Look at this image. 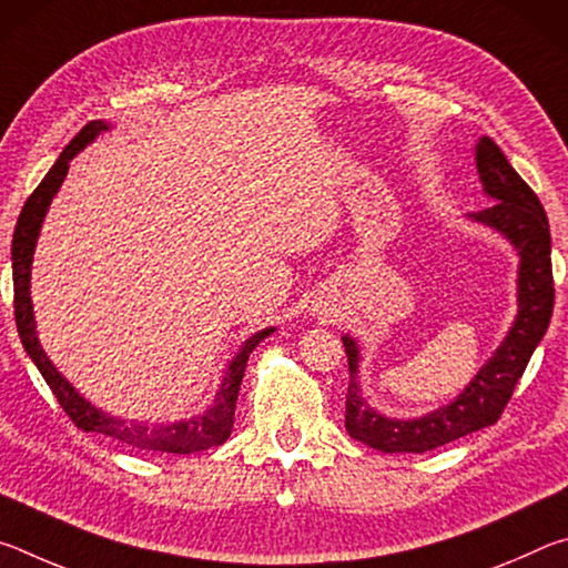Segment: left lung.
<instances>
[{
	"instance_id": "obj_1",
	"label": "left lung",
	"mask_w": 568,
	"mask_h": 568,
	"mask_svg": "<svg viewBox=\"0 0 568 568\" xmlns=\"http://www.w3.org/2000/svg\"><path fill=\"white\" fill-rule=\"evenodd\" d=\"M476 165L480 182L494 203L474 213V220L501 230L521 255L516 323L474 383L450 406L418 420L383 418L381 413L365 406L358 383H355L358 351L351 338H343L351 371V383L345 390V428L355 440H363L383 454H426L474 430L494 426L501 418L506 403L511 400L516 383L524 376L536 345L549 328L554 313L549 217L538 203L536 192L508 165L494 140L484 138L478 142Z\"/></svg>"
}]
</instances>
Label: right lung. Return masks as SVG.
<instances>
[{
	"label": "right lung",
	"instance_id": "obj_1",
	"mask_svg": "<svg viewBox=\"0 0 568 568\" xmlns=\"http://www.w3.org/2000/svg\"><path fill=\"white\" fill-rule=\"evenodd\" d=\"M102 122H90L74 134L70 145L62 150V155L57 158L52 170L47 172L44 180L37 185V190L27 197V203L19 213L17 227H14V240H12V275H14V321L19 338H22L24 351L30 353L37 368H40L42 378L47 386L54 393V398L60 400L62 410L70 416L77 428L82 430H94V434H104L114 440H122L132 448L140 450H160V454H195V450H205L225 444L230 430H233V418H235V403L240 393V383H243L245 363L247 355L261 343L265 335H271L273 328L255 333L253 338L245 341L243 351H240L233 363H230L227 376L223 386L217 390L215 406L205 410L203 416L172 423V426H160V428H148L142 423H128L120 418H112L108 413L98 410L90 406L80 393H77L70 383H67L52 361L47 358L44 351L40 348V341H37L34 333V318H32V301H30V267H32V253L37 235H40L42 220L47 207H50L54 192L60 190L62 180L67 175V168H70V160L80 152L94 134L102 132Z\"/></svg>",
	"mask_w": 568,
	"mask_h": 568
}]
</instances>
